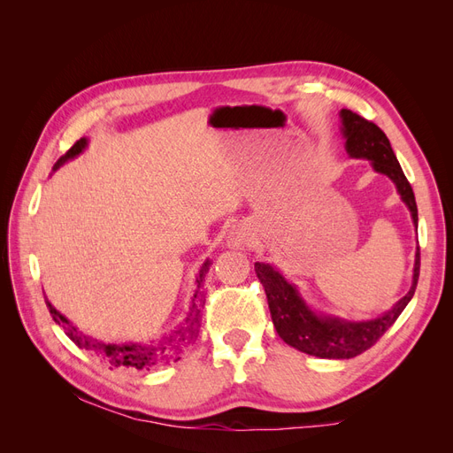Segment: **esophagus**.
<instances>
[{
  "label": "esophagus",
  "instance_id": "esophagus-1",
  "mask_svg": "<svg viewBox=\"0 0 453 453\" xmlns=\"http://www.w3.org/2000/svg\"><path fill=\"white\" fill-rule=\"evenodd\" d=\"M248 242H250L248 232H245L243 228H234L228 236V248L242 250V248H245V245H248Z\"/></svg>",
  "mask_w": 453,
  "mask_h": 453
}]
</instances>
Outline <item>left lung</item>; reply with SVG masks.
<instances>
[{
  "instance_id": "1",
  "label": "left lung",
  "mask_w": 453,
  "mask_h": 453,
  "mask_svg": "<svg viewBox=\"0 0 453 453\" xmlns=\"http://www.w3.org/2000/svg\"><path fill=\"white\" fill-rule=\"evenodd\" d=\"M342 135L346 140V153L351 158H365L372 164L374 172L388 175L395 183L396 193L406 203L418 230V205L414 190L396 160L388 135L374 122H370L349 109L340 111ZM257 278L263 283L273 326L285 344L321 359H351L357 357L396 321L406 304L412 300L419 278V248L416 251L412 287L389 311L376 319L348 321L336 315L318 313L311 310L298 289L283 278V273L266 263H255Z\"/></svg>"
}]
</instances>
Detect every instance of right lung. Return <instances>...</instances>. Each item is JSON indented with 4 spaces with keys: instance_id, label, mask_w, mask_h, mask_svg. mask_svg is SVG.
Wrapping results in <instances>:
<instances>
[{
    "instance_id": "add662e5",
    "label": "right lung",
    "mask_w": 453,
    "mask_h": 453,
    "mask_svg": "<svg viewBox=\"0 0 453 453\" xmlns=\"http://www.w3.org/2000/svg\"><path fill=\"white\" fill-rule=\"evenodd\" d=\"M87 145H88V140L81 138L64 157L58 158V162L54 164L52 172H57L60 166H64L67 160L77 158L87 149ZM210 266H211V260L205 258L203 265L198 270L196 289H195L193 300H190V306H188L187 318L183 319V323H180V326H175L172 333L162 334L160 338H155V340H147V342H120V344H107V342L96 340L85 333H81L70 319L64 318V315L49 303L47 296H45V303H47V308L52 315L54 323L60 325L65 331V334L70 336V340L75 342L81 349L94 351L96 355H100L104 361H107L115 368L149 370L155 366L168 365L170 361L181 359L180 353L183 351V348L187 344H190V340L198 334L200 311H202L200 308L203 303V300L200 298V289L203 287V278H205V273H208Z\"/></svg>"
}]
</instances>
